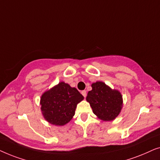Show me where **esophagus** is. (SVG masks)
Wrapping results in <instances>:
<instances>
[{"instance_id":"esophagus-1","label":"esophagus","mask_w":160,"mask_h":160,"mask_svg":"<svg viewBox=\"0 0 160 160\" xmlns=\"http://www.w3.org/2000/svg\"><path fill=\"white\" fill-rule=\"evenodd\" d=\"M82 95L84 96V98H86V96H87V91L86 90H83L82 92Z\"/></svg>"}]
</instances>
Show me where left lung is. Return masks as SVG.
Wrapping results in <instances>:
<instances>
[{
  "label": "left lung",
  "instance_id": "8db88e82",
  "mask_svg": "<svg viewBox=\"0 0 160 160\" xmlns=\"http://www.w3.org/2000/svg\"><path fill=\"white\" fill-rule=\"evenodd\" d=\"M92 89L88 92L87 100L93 113L103 121H111L119 115L122 106V97L119 91L111 89L103 82L92 84Z\"/></svg>",
  "mask_w": 160,
  "mask_h": 160
}]
</instances>
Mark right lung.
<instances>
[{"label": "right lung", "mask_w": 160, "mask_h": 160, "mask_svg": "<svg viewBox=\"0 0 160 160\" xmlns=\"http://www.w3.org/2000/svg\"><path fill=\"white\" fill-rule=\"evenodd\" d=\"M84 97L74 87L60 82L41 96V111L45 119L54 125L62 126L71 121L76 105Z\"/></svg>", "instance_id": "right-lung-1"}]
</instances>
